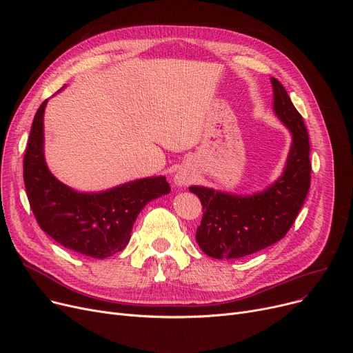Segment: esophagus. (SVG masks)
Masks as SVG:
<instances>
[{
    "label": "esophagus",
    "mask_w": 353,
    "mask_h": 353,
    "mask_svg": "<svg viewBox=\"0 0 353 353\" xmlns=\"http://www.w3.org/2000/svg\"><path fill=\"white\" fill-rule=\"evenodd\" d=\"M192 180V176L188 173V172H183L180 170L176 176H174V183L177 184V186H184V184L190 183Z\"/></svg>",
    "instance_id": "1"
}]
</instances>
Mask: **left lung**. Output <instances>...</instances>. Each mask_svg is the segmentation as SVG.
<instances>
[{
	"label": "left lung",
	"instance_id": "1",
	"mask_svg": "<svg viewBox=\"0 0 353 353\" xmlns=\"http://www.w3.org/2000/svg\"><path fill=\"white\" fill-rule=\"evenodd\" d=\"M274 111L290 130L293 143L286 169L265 192L242 197L192 186L203 217L196 230L200 249L214 259H239L272 246L286 236L310 188V145L303 119L285 87L272 79Z\"/></svg>",
	"mask_w": 353,
	"mask_h": 353
}]
</instances>
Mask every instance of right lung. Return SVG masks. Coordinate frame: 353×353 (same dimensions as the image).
<instances>
[{"mask_svg":"<svg viewBox=\"0 0 353 353\" xmlns=\"http://www.w3.org/2000/svg\"><path fill=\"white\" fill-rule=\"evenodd\" d=\"M37 110L24 154V183L37 223L55 242L77 253L105 259L125 248L134 221L150 200L170 193L165 177H147L103 193L71 190L47 169L43 117Z\"/></svg>","mask_w":353,"mask_h":353,"instance_id":"right-lung-1","label":"right lung"}]
</instances>
